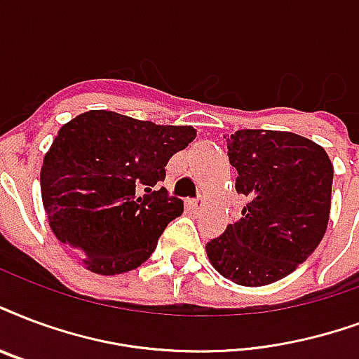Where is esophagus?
<instances>
[{"label": "esophagus", "instance_id": "esophagus-1", "mask_svg": "<svg viewBox=\"0 0 359 359\" xmlns=\"http://www.w3.org/2000/svg\"><path fill=\"white\" fill-rule=\"evenodd\" d=\"M191 207H194V209L196 210H199V209H203L205 207V201L201 198L199 199H194V201H191Z\"/></svg>", "mask_w": 359, "mask_h": 359}]
</instances>
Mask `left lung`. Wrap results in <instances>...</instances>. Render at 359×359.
I'll return each mask as SVG.
<instances>
[{
    "mask_svg": "<svg viewBox=\"0 0 359 359\" xmlns=\"http://www.w3.org/2000/svg\"><path fill=\"white\" fill-rule=\"evenodd\" d=\"M235 190L248 199L241 218L205 250L222 277L241 286L277 283L316 250L332 207L333 165L325 150L292 131L228 135Z\"/></svg>",
    "mask_w": 359,
    "mask_h": 359,
    "instance_id": "left-lung-1",
    "label": "left lung"
}]
</instances>
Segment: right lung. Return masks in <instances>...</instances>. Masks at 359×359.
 Masks as SVG:
<instances>
[{"label":"right lung","mask_w":359,"mask_h":359,"mask_svg":"<svg viewBox=\"0 0 359 359\" xmlns=\"http://www.w3.org/2000/svg\"><path fill=\"white\" fill-rule=\"evenodd\" d=\"M196 139L191 126H158L88 111L60 128L41 168V196L60 243L97 275L144 264L182 199L160 182L169 158Z\"/></svg>","instance_id":"1"}]
</instances>
